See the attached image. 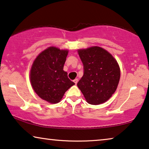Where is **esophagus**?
Masks as SVG:
<instances>
[{
    "label": "esophagus",
    "mask_w": 149,
    "mask_h": 149,
    "mask_svg": "<svg viewBox=\"0 0 149 149\" xmlns=\"http://www.w3.org/2000/svg\"><path fill=\"white\" fill-rule=\"evenodd\" d=\"M78 79H75L74 80V83H75V85H77V83H78Z\"/></svg>",
    "instance_id": "34e87169"
}]
</instances>
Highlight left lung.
Masks as SVG:
<instances>
[{"mask_svg": "<svg viewBox=\"0 0 149 149\" xmlns=\"http://www.w3.org/2000/svg\"><path fill=\"white\" fill-rule=\"evenodd\" d=\"M78 54L83 64L84 74L77 86L87 103L98 105L106 102L119 85V64L112 54L100 47L80 49Z\"/></svg>", "mask_w": 149, "mask_h": 149, "instance_id": "left-lung-1", "label": "left lung"}]
</instances>
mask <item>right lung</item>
I'll return each instance as SVG.
<instances>
[{
  "label": "right lung",
  "instance_id": "obj_1",
  "mask_svg": "<svg viewBox=\"0 0 149 149\" xmlns=\"http://www.w3.org/2000/svg\"><path fill=\"white\" fill-rule=\"evenodd\" d=\"M68 49L49 47L34 59L30 71L32 89L43 100L57 104L68 89L74 85L64 70Z\"/></svg>",
  "mask_w": 149,
  "mask_h": 149
}]
</instances>
